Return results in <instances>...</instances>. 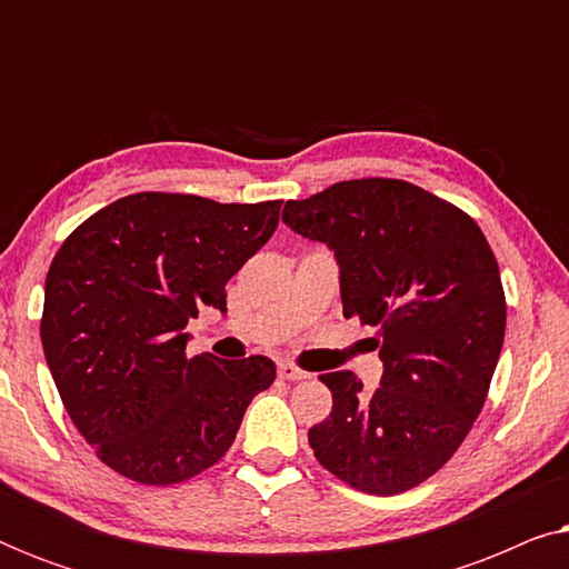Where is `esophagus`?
I'll list each match as a JSON object with an SVG mask.
<instances>
[{"label":"esophagus","instance_id":"34e87169","mask_svg":"<svg viewBox=\"0 0 569 569\" xmlns=\"http://www.w3.org/2000/svg\"><path fill=\"white\" fill-rule=\"evenodd\" d=\"M277 372H279V378H282V380H306V378H310L306 370L295 368V365H290V362H279Z\"/></svg>","mask_w":569,"mask_h":569}]
</instances>
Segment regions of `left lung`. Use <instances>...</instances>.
I'll return each mask as SVG.
<instances>
[{
	"mask_svg": "<svg viewBox=\"0 0 569 569\" xmlns=\"http://www.w3.org/2000/svg\"><path fill=\"white\" fill-rule=\"evenodd\" d=\"M282 222L333 253L345 316L376 326L383 362L372 393L352 370L323 372L333 407L310 448L360 492H407L450 461L485 407L505 339L492 248L469 214L396 178L287 201Z\"/></svg>",
	"mask_w": 569,
	"mask_h": 569,
	"instance_id": "left-lung-1",
	"label": "left lung"
}]
</instances>
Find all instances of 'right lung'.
<instances>
[{"instance_id": "obj_1", "label": "right lung", "mask_w": 569, "mask_h": 569, "mask_svg": "<svg viewBox=\"0 0 569 569\" xmlns=\"http://www.w3.org/2000/svg\"><path fill=\"white\" fill-rule=\"evenodd\" d=\"M282 201L217 204L131 193L82 222L46 277L41 341L67 415L98 458L142 485H178L228 453L269 357L186 355L199 308L274 236Z\"/></svg>"}]
</instances>
